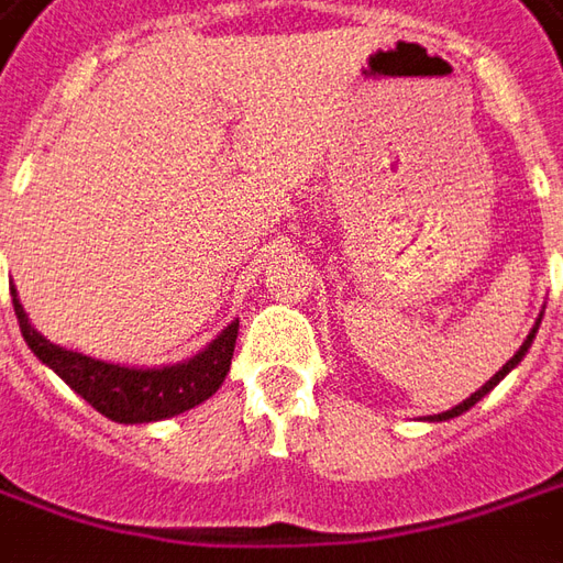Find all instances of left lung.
Listing matches in <instances>:
<instances>
[{
	"mask_svg": "<svg viewBox=\"0 0 563 563\" xmlns=\"http://www.w3.org/2000/svg\"><path fill=\"white\" fill-rule=\"evenodd\" d=\"M537 330H539V327H533V332H530V335L523 339L521 351H518V354H515V357H511V361H508L506 366H503V369H499V373H496V376H493L490 382H487V385L481 388V391H474L472 397H468V400H462L459 407H453V410H446V412H438V416H431V419H434V422H446V419H456V416H462V412H465V410H472L474 404H477V400H481L484 394H490L493 388H496V385H499V382H503V378H506L508 373H511V369H515V366H518V363L523 361V354H527V347H530V342L537 339Z\"/></svg>",
	"mask_w": 563,
	"mask_h": 563,
	"instance_id": "obj_1",
	"label": "left lung"
}]
</instances>
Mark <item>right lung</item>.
I'll return each instance as SVG.
<instances>
[{
	"instance_id": "add662e5",
	"label": "right lung",
	"mask_w": 563,
	"mask_h": 563,
	"mask_svg": "<svg viewBox=\"0 0 563 563\" xmlns=\"http://www.w3.org/2000/svg\"><path fill=\"white\" fill-rule=\"evenodd\" d=\"M14 313H18V323H21L30 351L45 366H52L57 376L64 378L82 400H89L101 416L122 422V426L159 422V419L194 410L197 404L209 400L231 369L236 327H240V323H231L212 345H206V351L185 363L159 366V369H129V366L95 361L86 354L52 345L26 323V313L18 298H14Z\"/></svg>"
}]
</instances>
